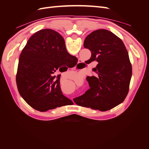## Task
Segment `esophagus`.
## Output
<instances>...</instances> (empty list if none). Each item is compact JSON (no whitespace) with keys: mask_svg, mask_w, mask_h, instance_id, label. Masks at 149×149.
Wrapping results in <instances>:
<instances>
[{"mask_svg":"<svg viewBox=\"0 0 149 149\" xmlns=\"http://www.w3.org/2000/svg\"><path fill=\"white\" fill-rule=\"evenodd\" d=\"M80 63H81V62H79Z\"/></svg>","mask_w":149,"mask_h":149,"instance_id":"obj_1","label":"esophagus"}]
</instances>
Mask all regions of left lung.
<instances>
[{
	"mask_svg": "<svg viewBox=\"0 0 149 149\" xmlns=\"http://www.w3.org/2000/svg\"><path fill=\"white\" fill-rule=\"evenodd\" d=\"M84 47L91 52L88 63L97 62L93 69L97 75L88 76L90 89L74 98V102L92 109L108 111L123 102L128 94L132 77L128 52L120 38L104 29L88 35Z\"/></svg>",
	"mask_w": 149,
	"mask_h": 149,
	"instance_id": "obj_1",
	"label": "left lung"
}]
</instances>
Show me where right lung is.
<instances>
[{
    "label": "right lung",
    "mask_w": 149,
    "mask_h": 149,
    "mask_svg": "<svg viewBox=\"0 0 149 149\" xmlns=\"http://www.w3.org/2000/svg\"><path fill=\"white\" fill-rule=\"evenodd\" d=\"M77 60L68 53L65 40L57 31L43 29L36 32L19 57L16 82L21 96L41 112L72 102L62 94L60 75L52 74L62 66L71 68Z\"/></svg>",
    "instance_id": "right-lung-1"
}]
</instances>
